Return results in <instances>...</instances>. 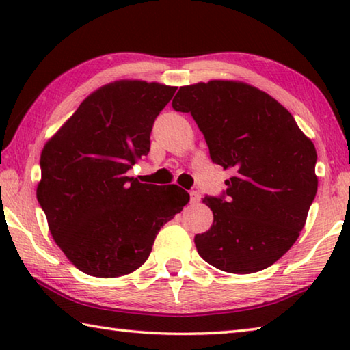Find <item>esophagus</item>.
Wrapping results in <instances>:
<instances>
[{"mask_svg": "<svg viewBox=\"0 0 350 350\" xmlns=\"http://www.w3.org/2000/svg\"><path fill=\"white\" fill-rule=\"evenodd\" d=\"M189 199H191V204H199L200 202V194L198 191L189 193Z\"/></svg>", "mask_w": 350, "mask_h": 350, "instance_id": "esophagus-1", "label": "esophagus"}]
</instances>
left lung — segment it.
Segmentation results:
<instances>
[{
  "instance_id": "obj_1",
  "label": "left lung",
  "mask_w": 350,
  "mask_h": 350,
  "mask_svg": "<svg viewBox=\"0 0 350 350\" xmlns=\"http://www.w3.org/2000/svg\"><path fill=\"white\" fill-rule=\"evenodd\" d=\"M173 108L191 112L211 161L233 171L227 199H204L213 225L194 236L198 253L227 273L270 267L298 239L315 199L313 142L278 100L244 81L182 86Z\"/></svg>"
}]
</instances>
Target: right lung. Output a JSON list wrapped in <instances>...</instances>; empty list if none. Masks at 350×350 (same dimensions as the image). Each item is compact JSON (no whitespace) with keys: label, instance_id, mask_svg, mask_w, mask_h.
Returning <instances> with one entry per match:
<instances>
[{"label":"right lung","instance_id":"add662e5","mask_svg":"<svg viewBox=\"0 0 350 350\" xmlns=\"http://www.w3.org/2000/svg\"><path fill=\"white\" fill-rule=\"evenodd\" d=\"M176 90L157 81H111L46 142L37 199L55 244L83 273H133L150 256L161 227L188 204L180 187L126 176L150 151L152 123Z\"/></svg>","mask_w":350,"mask_h":350}]
</instances>
